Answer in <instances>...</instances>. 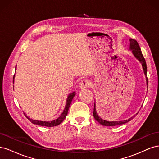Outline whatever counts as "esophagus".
<instances>
[{
    "mask_svg": "<svg viewBox=\"0 0 159 159\" xmlns=\"http://www.w3.org/2000/svg\"><path fill=\"white\" fill-rule=\"evenodd\" d=\"M90 85H91V83H90V81L88 80L84 79V80H82L81 81L80 84V88L81 89H85V88L89 87Z\"/></svg>",
    "mask_w": 159,
    "mask_h": 159,
    "instance_id": "esophagus-1",
    "label": "esophagus"
}]
</instances>
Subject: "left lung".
<instances>
[{
    "label": "left lung",
    "instance_id": "obj_1",
    "mask_svg": "<svg viewBox=\"0 0 159 159\" xmlns=\"http://www.w3.org/2000/svg\"><path fill=\"white\" fill-rule=\"evenodd\" d=\"M130 41V47L129 49L132 50L133 54L134 56L136 57V58L141 62L142 66H143V69L144 71V74H145L146 76V81H147V85L148 88V79L147 77V64L145 61V57H143V55L141 52L140 46H139L138 42L134 39H132V38H130L129 39ZM136 115H133V117L131 118H129L127 120H123V121H105V120H103L99 116H98V115L96 112V109H95V103H94V108H93V117L95 119L96 121H97L98 123H99L101 125L104 126H116V125H122L124 123H126L129 121L132 120L134 117H135Z\"/></svg>",
    "mask_w": 159,
    "mask_h": 159
}]
</instances>
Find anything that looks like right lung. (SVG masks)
Here are the masks:
<instances>
[{"label":"right lung","mask_w":159,"mask_h":159,"mask_svg":"<svg viewBox=\"0 0 159 159\" xmlns=\"http://www.w3.org/2000/svg\"><path fill=\"white\" fill-rule=\"evenodd\" d=\"M15 69H16V66L15 67ZM14 75L13 77V83H14ZM75 95V92L74 91V92H72L71 93H70L68 98H67V102H66V107L64 108V110L63 113L61 114L60 116L54 120V121H37V120H34L32 119H30L28 117V116H26V115L25 113V116L27 117V119L28 120H30L31 121V123H32L33 124H36V125H41V126H45V127H54V126H57L60 125L62 121H64L65 119V118L66 117V115L68 114V109L70 107V105L71 103V101L73 99V98L74 97Z\"/></svg>","instance_id":"right-lung-1"}]
</instances>
